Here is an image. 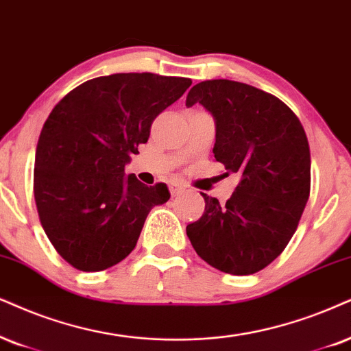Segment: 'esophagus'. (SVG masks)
Returning a JSON list of instances; mask_svg holds the SVG:
<instances>
[{
  "instance_id": "1",
  "label": "esophagus",
  "mask_w": 351,
  "mask_h": 351,
  "mask_svg": "<svg viewBox=\"0 0 351 351\" xmlns=\"http://www.w3.org/2000/svg\"><path fill=\"white\" fill-rule=\"evenodd\" d=\"M183 186H181L180 183H176V181H171L170 183V193L171 196H178V194L183 193Z\"/></svg>"
}]
</instances>
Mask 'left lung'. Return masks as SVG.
<instances>
[{
  "mask_svg": "<svg viewBox=\"0 0 351 351\" xmlns=\"http://www.w3.org/2000/svg\"><path fill=\"white\" fill-rule=\"evenodd\" d=\"M215 118L214 157L238 173L232 197L201 193L206 208L186 227L194 250L212 267L250 275L282 254L298 228L311 191V154L303 124L280 99L247 84L212 79L189 90Z\"/></svg>",
  "mask_w": 351,
  "mask_h": 351,
  "instance_id": "1",
  "label": "left lung"
}]
</instances>
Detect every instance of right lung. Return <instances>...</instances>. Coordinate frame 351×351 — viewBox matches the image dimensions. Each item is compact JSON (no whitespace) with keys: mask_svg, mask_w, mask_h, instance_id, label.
Masks as SVG:
<instances>
[{"mask_svg":"<svg viewBox=\"0 0 351 351\" xmlns=\"http://www.w3.org/2000/svg\"><path fill=\"white\" fill-rule=\"evenodd\" d=\"M193 81L152 73L90 79L66 94L40 132L34 196L40 223L66 263L99 272L136 247L150 208L170 199L167 184L124 176L149 141L154 119Z\"/></svg>","mask_w":351,"mask_h":351,"instance_id":"add662e5","label":"right lung"}]
</instances>
